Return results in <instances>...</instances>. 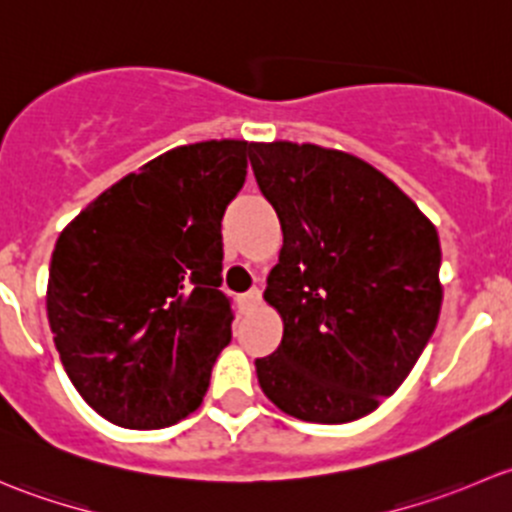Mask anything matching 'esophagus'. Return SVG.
Masks as SVG:
<instances>
[{
    "instance_id": "1",
    "label": "esophagus",
    "mask_w": 512,
    "mask_h": 512,
    "mask_svg": "<svg viewBox=\"0 0 512 512\" xmlns=\"http://www.w3.org/2000/svg\"><path fill=\"white\" fill-rule=\"evenodd\" d=\"M260 302H262V292L260 289H250V292H245V294H240V297H237V304H240V312H252V309H257L260 307Z\"/></svg>"
}]
</instances>
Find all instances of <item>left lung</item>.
<instances>
[{"mask_svg":"<svg viewBox=\"0 0 512 512\" xmlns=\"http://www.w3.org/2000/svg\"><path fill=\"white\" fill-rule=\"evenodd\" d=\"M250 163L282 225L265 299L285 334L255 359L257 381L289 416L356 421L404 384L436 329V227L399 185L344 151L252 143Z\"/></svg>","mask_w":512,"mask_h":512,"instance_id":"8db88e82","label":"left lung"}]
</instances>
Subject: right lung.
I'll use <instances>...</instances> for the list:
<instances>
[{"label":"right lung","instance_id":"add662e5","mask_svg":"<svg viewBox=\"0 0 512 512\" xmlns=\"http://www.w3.org/2000/svg\"><path fill=\"white\" fill-rule=\"evenodd\" d=\"M250 148H173L103 190L56 240L49 327L71 384L106 421L173 426L203 401L232 339L220 223Z\"/></svg>","mask_w":512,"mask_h":512}]
</instances>
